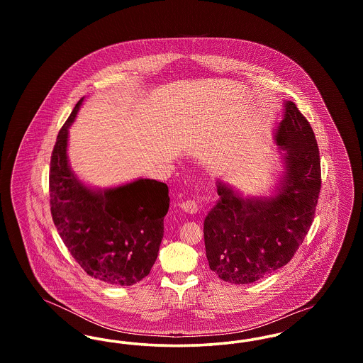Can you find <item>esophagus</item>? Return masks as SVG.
Wrapping results in <instances>:
<instances>
[{"mask_svg": "<svg viewBox=\"0 0 363 363\" xmlns=\"http://www.w3.org/2000/svg\"><path fill=\"white\" fill-rule=\"evenodd\" d=\"M179 208H181L185 213H189V215H196L197 211H199V206H197L194 201H191V200L179 204Z\"/></svg>", "mask_w": 363, "mask_h": 363, "instance_id": "34e87169", "label": "esophagus"}]
</instances>
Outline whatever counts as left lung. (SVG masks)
I'll use <instances>...</instances> for the list:
<instances>
[{"instance_id": "obj_1", "label": "left lung", "mask_w": 363, "mask_h": 363, "mask_svg": "<svg viewBox=\"0 0 363 363\" xmlns=\"http://www.w3.org/2000/svg\"><path fill=\"white\" fill-rule=\"evenodd\" d=\"M274 140L283 172L269 196H243L216 181L218 204L204 220L211 271L233 284H249L293 259L311 228L321 188L320 152L311 123L291 101Z\"/></svg>"}]
</instances>
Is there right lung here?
<instances>
[{
	"label": "right lung",
	"mask_w": 363,
	"mask_h": 363,
	"mask_svg": "<svg viewBox=\"0 0 363 363\" xmlns=\"http://www.w3.org/2000/svg\"><path fill=\"white\" fill-rule=\"evenodd\" d=\"M83 101L74 106L52 150V222L72 257L89 277L114 286H132L155 264L170 206L169 188L148 178L95 188L76 175L69 163L68 138Z\"/></svg>",
	"instance_id": "1"
}]
</instances>
